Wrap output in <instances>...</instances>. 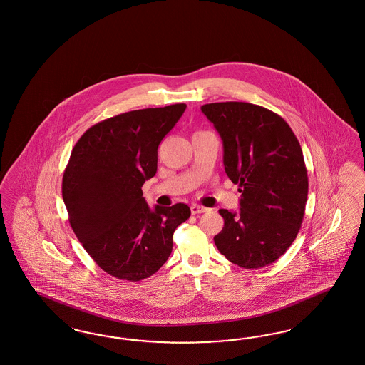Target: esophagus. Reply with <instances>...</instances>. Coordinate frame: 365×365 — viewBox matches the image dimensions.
<instances>
[{
  "mask_svg": "<svg viewBox=\"0 0 365 365\" xmlns=\"http://www.w3.org/2000/svg\"><path fill=\"white\" fill-rule=\"evenodd\" d=\"M190 209H191V213H192V215H201V213H205V212H209L207 207L197 204L191 205Z\"/></svg>",
  "mask_w": 365,
  "mask_h": 365,
  "instance_id": "obj_1",
  "label": "esophagus"
}]
</instances>
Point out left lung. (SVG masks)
Listing matches in <instances>:
<instances>
[{
    "mask_svg": "<svg viewBox=\"0 0 365 365\" xmlns=\"http://www.w3.org/2000/svg\"><path fill=\"white\" fill-rule=\"evenodd\" d=\"M219 131L224 168L239 185L240 210L220 209L224 227L215 245L230 261L259 269L291 247L304 217L308 176L303 150L289 125L251 103L204 104Z\"/></svg>",
    "mask_w": 365,
    "mask_h": 365,
    "instance_id": "obj_1",
    "label": "left lung"
}]
</instances>
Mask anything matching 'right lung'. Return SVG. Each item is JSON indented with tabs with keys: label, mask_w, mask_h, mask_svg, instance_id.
I'll use <instances>...</instances> for the list:
<instances>
[{
	"label": "right lung",
	"mask_w": 365,
	"mask_h": 365,
	"mask_svg": "<svg viewBox=\"0 0 365 365\" xmlns=\"http://www.w3.org/2000/svg\"><path fill=\"white\" fill-rule=\"evenodd\" d=\"M186 110L185 103L104 119L76 143L62 178L69 222L96 264L113 277L141 281L173 251L187 205L155 206L143 185L158 171V148Z\"/></svg>",
	"instance_id": "right-lung-1"
}]
</instances>
